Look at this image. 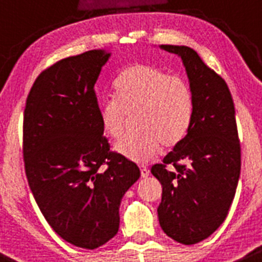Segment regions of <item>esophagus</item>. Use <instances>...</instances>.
<instances>
[{"instance_id":"obj_1","label":"esophagus","mask_w":262,"mask_h":262,"mask_svg":"<svg viewBox=\"0 0 262 262\" xmlns=\"http://www.w3.org/2000/svg\"><path fill=\"white\" fill-rule=\"evenodd\" d=\"M141 175L142 178H147L149 175V170L146 166H141Z\"/></svg>"}]
</instances>
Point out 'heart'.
I'll list each match as a JSON object with an SVG mask.
<instances>
[{"label": "heart", "instance_id": "heart-1", "mask_svg": "<svg viewBox=\"0 0 262 262\" xmlns=\"http://www.w3.org/2000/svg\"><path fill=\"white\" fill-rule=\"evenodd\" d=\"M114 97L100 107L103 130L113 139L124 138L130 116L138 126L116 146V151L137 162H146L161 146L174 147L187 136L194 111L187 80L160 68L134 63L113 83Z\"/></svg>", "mask_w": 262, "mask_h": 262}]
</instances>
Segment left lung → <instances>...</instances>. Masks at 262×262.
Wrapping results in <instances>:
<instances>
[{
	"label": "left lung",
	"instance_id": "obj_1",
	"mask_svg": "<svg viewBox=\"0 0 262 262\" xmlns=\"http://www.w3.org/2000/svg\"><path fill=\"white\" fill-rule=\"evenodd\" d=\"M160 47L182 58L194 111L185 138L151 169L162 185L157 214L166 235L194 245L223 224L234 199L241 174L234 103L225 80L194 50Z\"/></svg>",
	"mask_w": 262,
	"mask_h": 262
}]
</instances>
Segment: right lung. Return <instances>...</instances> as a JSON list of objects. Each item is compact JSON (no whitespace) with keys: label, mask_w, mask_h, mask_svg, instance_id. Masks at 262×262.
Wrapping results in <instances>:
<instances>
[{"label":"right lung","mask_w":262,"mask_h":262,"mask_svg":"<svg viewBox=\"0 0 262 262\" xmlns=\"http://www.w3.org/2000/svg\"><path fill=\"white\" fill-rule=\"evenodd\" d=\"M110 55L87 51L43 70L23 123L25 174L40 212L63 241L87 250L118 233L121 199L141 177L103 137L95 84Z\"/></svg>","instance_id":"obj_1"}]
</instances>
